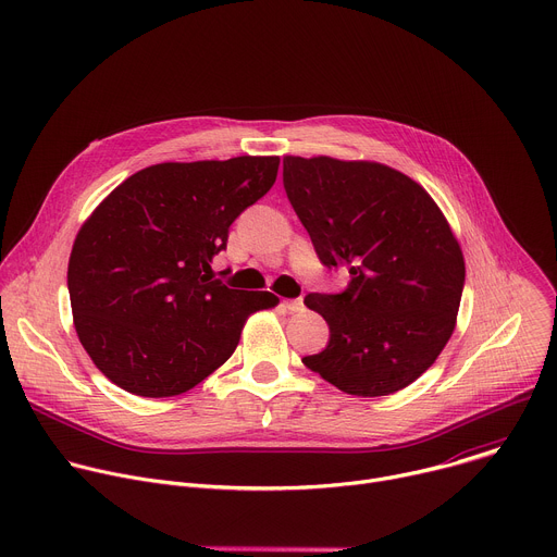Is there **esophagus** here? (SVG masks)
I'll list each match as a JSON object with an SVG mask.
<instances>
[{
	"label": "esophagus",
	"instance_id": "esophagus-1",
	"mask_svg": "<svg viewBox=\"0 0 557 557\" xmlns=\"http://www.w3.org/2000/svg\"><path fill=\"white\" fill-rule=\"evenodd\" d=\"M286 308H288L290 312H301V310H304V299H288V301H286Z\"/></svg>",
	"mask_w": 557,
	"mask_h": 557
}]
</instances>
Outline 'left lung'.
<instances>
[{"mask_svg": "<svg viewBox=\"0 0 557 557\" xmlns=\"http://www.w3.org/2000/svg\"><path fill=\"white\" fill-rule=\"evenodd\" d=\"M284 189L344 293H310L329 346L304 366L355 396H385L417 381L456 329L465 260L456 235L410 176L372 161L284 156Z\"/></svg>", "mask_w": 557, "mask_h": 557, "instance_id": "8db88e82", "label": "left lung"}]
</instances>
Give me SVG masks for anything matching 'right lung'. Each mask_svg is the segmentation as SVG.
<instances>
[{"label":"right lung","instance_id":"right-lung-1","mask_svg":"<svg viewBox=\"0 0 557 557\" xmlns=\"http://www.w3.org/2000/svg\"><path fill=\"white\" fill-rule=\"evenodd\" d=\"M277 156L158 163L123 181L78 228L67 290L78 342L136 396H176L218 370L269 290H235L211 262L228 226L277 178Z\"/></svg>","mask_w":557,"mask_h":557}]
</instances>
